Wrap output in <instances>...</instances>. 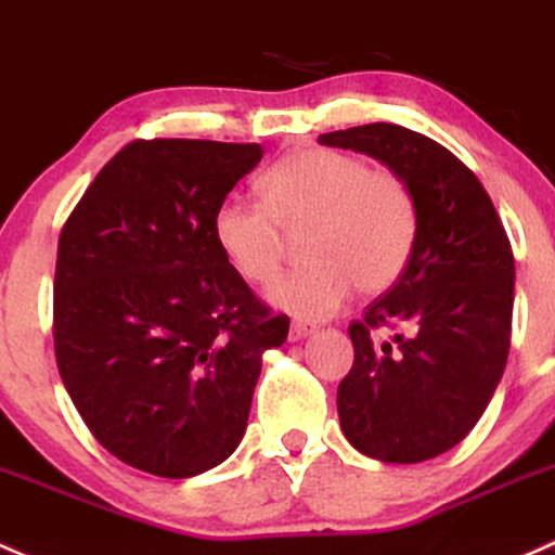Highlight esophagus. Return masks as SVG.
Segmentation results:
<instances>
[{"mask_svg":"<svg viewBox=\"0 0 555 555\" xmlns=\"http://www.w3.org/2000/svg\"><path fill=\"white\" fill-rule=\"evenodd\" d=\"M317 330L313 324H306V322H293V326H289V340H302V337H308L311 332Z\"/></svg>","mask_w":555,"mask_h":555,"instance_id":"1","label":"esophagus"}]
</instances>
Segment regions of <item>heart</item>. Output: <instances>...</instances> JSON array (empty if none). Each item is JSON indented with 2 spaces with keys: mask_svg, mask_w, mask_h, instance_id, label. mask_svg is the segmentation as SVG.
<instances>
[{
  "mask_svg": "<svg viewBox=\"0 0 555 555\" xmlns=\"http://www.w3.org/2000/svg\"><path fill=\"white\" fill-rule=\"evenodd\" d=\"M260 199L229 196L212 215L223 258L253 287L276 279L287 236L300 233L306 266L279 279L271 302L300 319H324L356 287L380 295L404 276L417 247L420 204L410 180L335 149H306L268 167Z\"/></svg>",
  "mask_w": 555,
  "mask_h": 555,
  "instance_id": "b5f03b06",
  "label": "heart"
}]
</instances>
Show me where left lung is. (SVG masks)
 Returning <instances> with one entry per match:
<instances>
[{
  "label": "left lung",
  "mask_w": 555,
  "mask_h": 555,
  "mask_svg": "<svg viewBox=\"0 0 555 555\" xmlns=\"http://www.w3.org/2000/svg\"><path fill=\"white\" fill-rule=\"evenodd\" d=\"M319 143L375 156L417 194L404 276L348 326L353 366L337 385V415L359 452L423 463L474 430L503 377L516 279L508 233L476 175L436 140L375 121Z\"/></svg>",
  "instance_id": "8db88e82"
}]
</instances>
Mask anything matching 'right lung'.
Segmentation results:
<instances>
[{"instance_id":"right-lung-1","label":"right lung","mask_w":555,"mask_h":555,"mask_svg":"<svg viewBox=\"0 0 555 555\" xmlns=\"http://www.w3.org/2000/svg\"><path fill=\"white\" fill-rule=\"evenodd\" d=\"M258 143L132 140L57 238L52 337L63 385L116 460L162 478L215 468L247 428L262 353L287 340L223 258L218 204Z\"/></svg>"}]
</instances>
